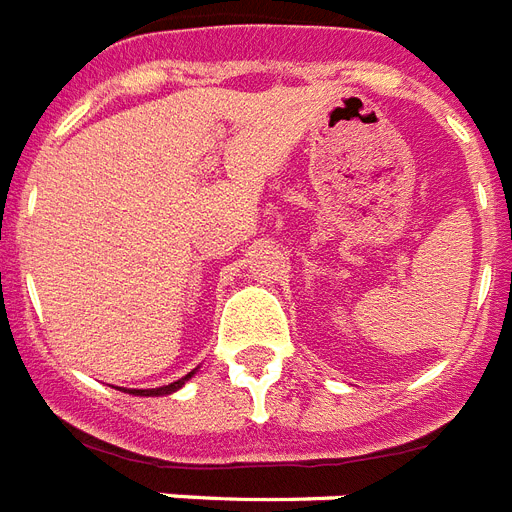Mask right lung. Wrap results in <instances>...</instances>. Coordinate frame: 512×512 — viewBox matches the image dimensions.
I'll list each match as a JSON object with an SVG mask.
<instances>
[{"label": "right lung", "mask_w": 512, "mask_h": 512, "mask_svg": "<svg viewBox=\"0 0 512 512\" xmlns=\"http://www.w3.org/2000/svg\"><path fill=\"white\" fill-rule=\"evenodd\" d=\"M190 375H192V372H190ZM190 375H185V378L174 380V383H169V386H163V388H150V391H132V394H137V396H161V394H171V391H177V388L185 386V380L190 378Z\"/></svg>", "instance_id": "1"}]
</instances>
